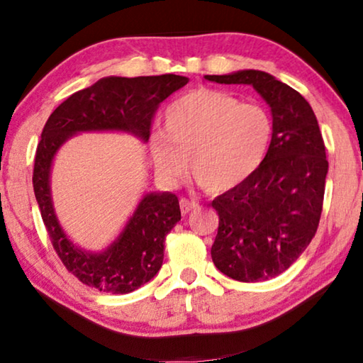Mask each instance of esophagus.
Listing matches in <instances>:
<instances>
[{"label":"esophagus","instance_id":"1","mask_svg":"<svg viewBox=\"0 0 363 363\" xmlns=\"http://www.w3.org/2000/svg\"><path fill=\"white\" fill-rule=\"evenodd\" d=\"M179 205H181L182 214H189L190 211H194V210H196V208H199V203H195V201L187 200V199H181Z\"/></svg>","mask_w":363,"mask_h":363}]
</instances>
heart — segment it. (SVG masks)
Returning a JSON list of instances; mask_svg holds the SVG:
<instances>
[{
    "mask_svg": "<svg viewBox=\"0 0 363 363\" xmlns=\"http://www.w3.org/2000/svg\"><path fill=\"white\" fill-rule=\"evenodd\" d=\"M272 118L259 104L199 89L177 97L164 110L163 131L149 139L157 173L176 182L187 167L200 186L227 192L259 168L272 139Z\"/></svg>",
    "mask_w": 363,
    "mask_h": 363,
    "instance_id": "obj_1",
    "label": "heart"
}]
</instances>
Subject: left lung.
<instances>
[{
  "mask_svg": "<svg viewBox=\"0 0 363 363\" xmlns=\"http://www.w3.org/2000/svg\"><path fill=\"white\" fill-rule=\"evenodd\" d=\"M219 84H247L272 115V139L253 174L213 200L219 214L214 266L238 281L284 274L315 235L328 162L315 113L303 96L261 70L205 75Z\"/></svg>",
  "mask_w": 363,
  "mask_h": 363,
  "instance_id": "8db88e82",
  "label": "left lung"
}]
</instances>
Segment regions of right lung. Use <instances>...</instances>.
Instances as JSON below:
<instances>
[{"label": "right lung", "mask_w": 363, "mask_h": 363, "mask_svg": "<svg viewBox=\"0 0 363 363\" xmlns=\"http://www.w3.org/2000/svg\"><path fill=\"white\" fill-rule=\"evenodd\" d=\"M189 83L187 77H106L72 94L49 116L36 149L33 190L52 247L64 266L99 291L126 294L155 277L163 264L164 237L181 220L171 192H147L118 235L102 251L79 247L67 235L54 210L51 171L62 145L82 133H125L149 143L160 102Z\"/></svg>", "instance_id": "right-lung-1"}]
</instances>
